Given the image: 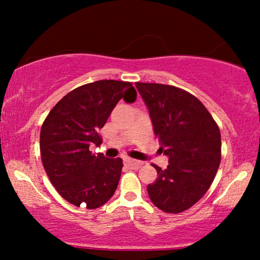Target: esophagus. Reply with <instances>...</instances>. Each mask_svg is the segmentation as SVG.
Instances as JSON below:
<instances>
[{"mask_svg": "<svg viewBox=\"0 0 260 260\" xmlns=\"http://www.w3.org/2000/svg\"><path fill=\"white\" fill-rule=\"evenodd\" d=\"M124 162H126L128 166H132V168H134V169L142 168V165H143L142 161L131 159V157H124Z\"/></svg>", "mask_w": 260, "mask_h": 260, "instance_id": "1", "label": "esophagus"}]
</instances>
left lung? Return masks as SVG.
Listing matches in <instances>:
<instances>
[{"label": "left lung", "instance_id": "obj_1", "mask_svg": "<svg viewBox=\"0 0 260 260\" xmlns=\"http://www.w3.org/2000/svg\"><path fill=\"white\" fill-rule=\"evenodd\" d=\"M169 166L147 190L155 207L182 213L207 193L221 160V136L205 106L172 85L136 83Z\"/></svg>", "mask_w": 260, "mask_h": 260}]
</instances>
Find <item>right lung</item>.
I'll return each mask as SVG.
<instances>
[{
    "mask_svg": "<svg viewBox=\"0 0 260 260\" xmlns=\"http://www.w3.org/2000/svg\"><path fill=\"white\" fill-rule=\"evenodd\" d=\"M121 99H137L133 85L122 80H98L76 88L56 104L40 132V153L50 181L71 204L96 209L109 202L117 188L122 159L91 154L100 145L104 127Z\"/></svg>",
    "mask_w": 260,
    "mask_h": 260,
    "instance_id": "obj_1",
    "label": "right lung"
}]
</instances>
